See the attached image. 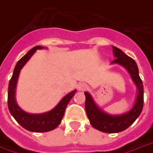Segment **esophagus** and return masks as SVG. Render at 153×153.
I'll return each instance as SVG.
<instances>
[{
	"label": "esophagus",
	"instance_id": "obj_1",
	"mask_svg": "<svg viewBox=\"0 0 153 153\" xmlns=\"http://www.w3.org/2000/svg\"><path fill=\"white\" fill-rule=\"evenodd\" d=\"M86 89H88V85L86 83H80V84L78 85V90H81V91H84Z\"/></svg>",
	"mask_w": 153,
	"mask_h": 153
}]
</instances>
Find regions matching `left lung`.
<instances>
[{
    "label": "left lung",
    "instance_id": "left-lung-1",
    "mask_svg": "<svg viewBox=\"0 0 153 153\" xmlns=\"http://www.w3.org/2000/svg\"><path fill=\"white\" fill-rule=\"evenodd\" d=\"M112 51L116 59L111 64H118L126 69L136 85L137 93L133 106L128 112L123 114L112 115L100 108L90 94L85 92V108L90 125L104 133H118L127 129L139 117L143 107V85L135 61L116 46H112Z\"/></svg>",
    "mask_w": 153,
    "mask_h": 153
}]
</instances>
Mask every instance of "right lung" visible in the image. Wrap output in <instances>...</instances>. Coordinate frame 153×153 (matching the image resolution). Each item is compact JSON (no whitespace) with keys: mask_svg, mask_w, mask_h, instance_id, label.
<instances>
[{"mask_svg":"<svg viewBox=\"0 0 153 153\" xmlns=\"http://www.w3.org/2000/svg\"><path fill=\"white\" fill-rule=\"evenodd\" d=\"M42 49H44V46L36 45L18 61L8 87V108L10 112L21 126L32 132H48L54 130L61 123L66 108L69 101L76 92V90H74L66 94L53 109L44 113H28L23 111L18 105L15 99V92L20 72L32 55L36 53V51Z\"/></svg>","mask_w":153,"mask_h":153,"instance_id":"add662e5","label":"right lung"}]
</instances>
